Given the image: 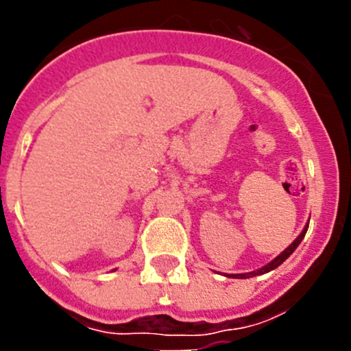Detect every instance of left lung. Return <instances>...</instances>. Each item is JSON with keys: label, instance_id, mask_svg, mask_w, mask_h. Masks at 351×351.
Wrapping results in <instances>:
<instances>
[{"label": "left lung", "instance_id": "obj_1", "mask_svg": "<svg viewBox=\"0 0 351 351\" xmlns=\"http://www.w3.org/2000/svg\"><path fill=\"white\" fill-rule=\"evenodd\" d=\"M307 228H309V222H307V224H306V228L302 229V232H300V234L297 236V238H295V241H293L292 244H290V246L287 247L285 251H282V253L278 254V256L275 258V260H271L270 263H268V265H265L263 268H260V270H256V271H250V274H234V275H229V277H232V278H250V277H254V275L267 274V271H270V270H274V268H277L278 265H282V263H284V261L287 260V258H289L290 254H292L293 251L297 250V246H299L300 241H302V239H304V236H306V232H307Z\"/></svg>", "mask_w": 351, "mask_h": 351}]
</instances>
